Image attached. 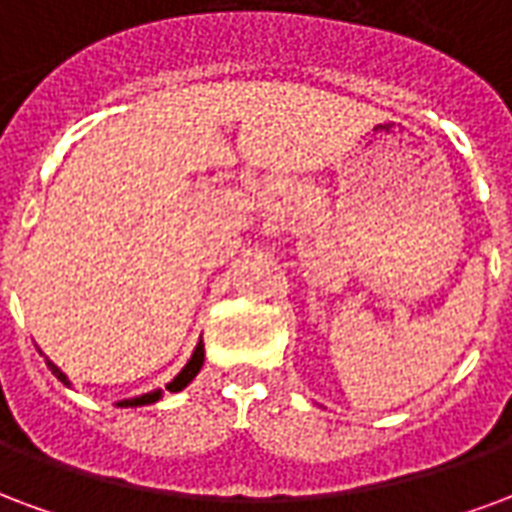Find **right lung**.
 <instances>
[{
  "label": "right lung",
  "mask_w": 512,
  "mask_h": 512,
  "mask_svg": "<svg viewBox=\"0 0 512 512\" xmlns=\"http://www.w3.org/2000/svg\"><path fill=\"white\" fill-rule=\"evenodd\" d=\"M46 363H48V368H51V374L57 376L59 382L70 384L67 382V376L59 371L57 365L51 363V360H46ZM201 365H204V346L199 343V346H196V352H193V357L188 360V365H185V368H182V371H179V374L174 376L169 384H166V390H169V393H179L182 387H188V384L193 382V376L201 371ZM158 398H160V390H155V393L138 395V398H130V401H119V406H147V404H155Z\"/></svg>",
  "instance_id": "right-lung-1"
}]
</instances>
